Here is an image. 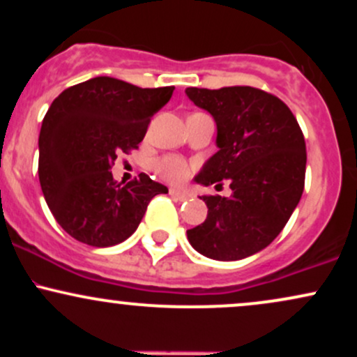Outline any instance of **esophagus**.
Returning a JSON list of instances; mask_svg holds the SVG:
<instances>
[{"instance_id":"1","label":"esophagus","mask_w":357,"mask_h":357,"mask_svg":"<svg viewBox=\"0 0 357 357\" xmlns=\"http://www.w3.org/2000/svg\"><path fill=\"white\" fill-rule=\"evenodd\" d=\"M169 195L174 202H186V199L190 198V195H188V192H183L178 190H169Z\"/></svg>"}]
</instances>
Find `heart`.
<instances>
[{
  "label": "heart",
  "instance_id": "1",
  "mask_svg": "<svg viewBox=\"0 0 357 357\" xmlns=\"http://www.w3.org/2000/svg\"><path fill=\"white\" fill-rule=\"evenodd\" d=\"M155 171H158L161 178H165L166 181L179 184L184 183L191 174V167L186 161L181 158H174V155H169V158L161 159L155 165Z\"/></svg>",
  "mask_w": 357,
  "mask_h": 357
}]
</instances>
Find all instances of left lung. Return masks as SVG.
<instances>
[{"mask_svg": "<svg viewBox=\"0 0 357 357\" xmlns=\"http://www.w3.org/2000/svg\"><path fill=\"white\" fill-rule=\"evenodd\" d=\"M195 105L216 122V146L195 181H230L231 196H203L208 216L188 230L191 247L213 260L247 258L268 247L301 202L305 141L278 97L255 87H188Z\"/></svg>", "mask_w": 357, "mask_h": 357, "instance_id": "8db88e82", "label": "left lung"}]
</instances>
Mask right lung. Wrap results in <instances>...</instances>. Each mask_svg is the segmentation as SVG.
<instances>
[{
	"instance_id": "1",
	"label": "right lung",
	"mask_w": 357,
	"mask_h": 357,
	"mask_svg": "<svg viewBox=\"0 0 357 357\" xmlns=\"http://www.w3.org/2000/svg\"><path fill=\"white\" fill-rule=\"evenodd\" d=\"M173 90L96 77L52 102L38 137V178L45 202L72 238L90 247L121 243L137 230L151 199L166 195L165 184L147 174L121 186L110 167L119 153L137 149Z\"/></svg>"
}]
</instances>
